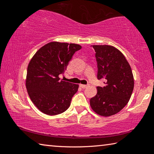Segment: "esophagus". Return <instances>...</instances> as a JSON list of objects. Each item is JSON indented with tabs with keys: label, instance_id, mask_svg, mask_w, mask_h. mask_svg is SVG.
I'll return each instance as SVG.
<instances>
[{
	"label": "esophagus",
	"instance_id": "34e87169",
	"mask_svg": "<svg viewBox=\"0 0 154 154\" xmlns=\"http://www.w3.org/2000/svg\"><path fill=\"white\" fill-rule=\"evenodd\" d=\"M80 87L82 88H86L87 87H88V85H84V84H80Z\"/></svg>",
	"mask_w": 154,
	"mask_h": 154
}]
</instances>
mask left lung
I'll return each instance as SVG.
<instances>
[{
    "instance_id": "1",
    "label": "left lung",
    "mask_w": 154,
    "mask_h": 154,
    "mask_svg": "<svg viewBox=\"0 0 154 154\" xmlns=\"http://www.w3.org/2000/svg\"><path fill=\"white\" fill-rule=\"evenodd\" d=\"M97 62L98 79L104 87L90 99L92 110L101 116H113L126 106L134 89V77L130 64L118 49L111 45H93Z\"/></svg>"
}]
</instances>
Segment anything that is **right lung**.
<instances>
[{"label":"right lung","instance_id":"1","mask_svg":"<svg viewBox=\"0 0 154 154\" xmlns=\"http://www.w3.org/2000/svg\"><path fill=\"white\" fill-rule=\"evenodd\" d=\"M82 46L75 43L50 42L41 48L30 60L26 86L28 95L42 113L55 116L71 105L79 85L60 80L73 54Z\"/></svg>","mask_w":154,"mask_h":154}]
</instances>
